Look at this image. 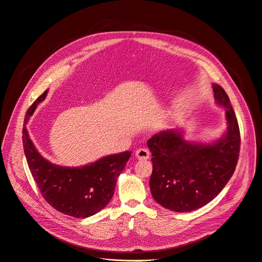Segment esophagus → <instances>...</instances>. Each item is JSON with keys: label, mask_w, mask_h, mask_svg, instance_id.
Here are the masks:
<instances>
[{"label": "esophagus", "mask_w": 262, "mask_h": 262, "mask_svg": "<svg viewBox=\"0 0 262 262\" xmlns=\"http://www.w3.org/2000/svg\"><path fill=\"white\" fill-rule=\"evenodd\" d=\"M135 155L139 160H147L149 159L150 154H149V150L146 148H139L136 150Z\"/></svg>", "instance_id": "esophagus-1"}]
</instances>
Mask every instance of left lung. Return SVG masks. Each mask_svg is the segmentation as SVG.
<instances>
[{
  "label": "left lung",
  "mask_w": 262,
  "mask_h": 262,
  "mask_svg": "<svg viewBox=\"0 0 262 262\" xmlns=\"http://www.w3.org/2000/svg\"><path fill=\"white\" fill-rule=\"evenodd\" d=\"M214 99L226 111L227 128L212 142L185 139V132H160L147 141L152 173L149 187L162 207L190 212L216 198L232 178L238 160L241 133L235 112L225 90L212 83Z\"/></svg>",
  "instance_id": "1"
}]
</instances>
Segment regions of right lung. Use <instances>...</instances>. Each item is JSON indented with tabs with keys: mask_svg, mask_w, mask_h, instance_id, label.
Listing matches in <instances>:
<instances>
[{
	"mask_svg": "<svg viewBox=\"0 0 262 262\" xmlns=\"http://www.w3.org/2000/svg\"><path fill=\"white\" fill-rule=\"evenodd\" d=\"M45 91L28 110L23 128L24 152L41 195L55 210L76 219H85L101 211L112 200L118 177L130 158V151L105 156L80 167L59 166L41 156L30 139L27 123Z\"/></svg>",
	"mask_w": 262,
	"mask_h": 262,
	"instance_id": "obj_1",
	"label": "right lung"
}]
</instances>
